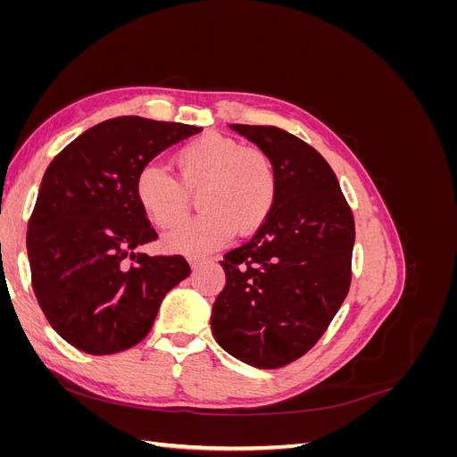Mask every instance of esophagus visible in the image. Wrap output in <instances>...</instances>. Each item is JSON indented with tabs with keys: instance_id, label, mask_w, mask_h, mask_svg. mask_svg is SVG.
Listing matches in <instances>:
<instances>
[{
	"instance_id": "1",
	"label": "esophagus",
	"mask_w": 457,
	"mask_h": 457,
	"mask_svg": "<svg viewBox=\"0 0 457 457\" xmlns=\"http://www.w3.org/2000/svg\"><path fill=\"white\" fill-rule=\"evenodd\" d=\"M188 262H190V267H192V270H196L198 267H202L204 262H205V259H198V257H190L188 259Z\"/></svg>"
}]
</instances>
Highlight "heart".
Returning <instances> with one entry per match:
<instances>
[{
  "instance_id": "b5f03b06",
  "label": "heart",
  "mask_w": 457,
  "mask_h": 457,
  "mask_svg": "<svg viewBox=\"0 0 457 457\" xmlns=\"http://www.w3.org/2000/svg\"><path fill=\"white\" fill-rule=\"evenodd\" d=\"M179 181L148 163L135 179V198L158 228L181 223L198 195L202 215L163 238L170 252L202 255L227 244L237 230L252 237L267 223L278 200V170L265 150L207 133L175 154Z\"/></svg>"
}]
</instances>
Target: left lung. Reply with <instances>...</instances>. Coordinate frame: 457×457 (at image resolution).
Masks as SVG:
<instances>
[{"mask_svg":"<svg viewBox=\"0 0 457 457\" xmlns=\"http://www.w3.org/2000/svg\"><path fill=\"white\" fill-rule=\"evenodd\" d=\"M230 129L267 152L280 187L267 223L220 261L227 284L212 329L234 358L274 370L309 353L347 297L354 217L334 170L305 141L274 126Z\"/></svg>","mask_w":457,"mask_h":457,"instance_id":"8db88e82","label":"left lung"}]
</instances>
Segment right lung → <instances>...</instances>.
I'll list each match as a JSON object with an SVG mask.
<instances>
[{
	"label": "right lung",
	"mask_w": 457,
	"mask_h": 457,
	"mask_svg": "<svg viewBox=\"0 0 457 457\" xmlns=\"http://www.w3.org/2000/svg\"><path fill=\"white\" fill-rule=\"evenodd\" d=\"M200 128L139 116L106 120L53 158L29 220L36 299L53 329L87 354L143 341L160 303L190 274L183 255L137 253L158 238L135 179L162 150Z\"/></svg>",
	"instance_id": "add662e5"
}]
</instances>
